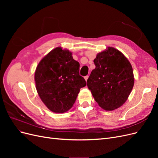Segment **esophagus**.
<instances>
[{
  "label": "esophagus",
  "instance_id": "34e87169",
  "mask_svg": "<svg viewBox=\"0 0 158 158\" xmlns=\"http://www.w3.org/2000/svg\"><path fill=\"white\" fill-rule=\"evenodd\" d=\"M88 78V76H84V79L85 80V81H87Z\"/></svg>",
  "mask_w": 158,
  "mask_h": 158
}]
</instances>
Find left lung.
<instances>
[{"mask_svg": "<svg viewBox=\"0 0 158 158\" xmlns=\"http://www.w3.org/2000/svg\"><path fill=\"white\" fill-rule=\"evenodd\" d=\"M95 68L87 80V85L99 106L107 111L122 106L134 85L130 62L121 52L109 47L94 60Z\"/></svg>", "mask_w": 158, "mask_h": 158, "instance_id": "obj_1", "label": "left lung"}]
</instances>
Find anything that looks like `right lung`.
Instances as JSON below:
<instances>
[{
  "instance_id": "1",
  "label": "right lung",
  "mask_w": 158,
  "mask_h": 158,
  "mask_svg": "<svg viewBox=\"0 0 158 158\" xmlns=\"http://www.w3.org/2000/svg\"><path fill=\"white\" fill-rule=\"evenodd\" d=\"M80 64L72 52L56 47L38 64L35 81L42 102L54 113H64L73 107L80 89L86 85L79 74Z\"/></svg>"
}]
</instances>
